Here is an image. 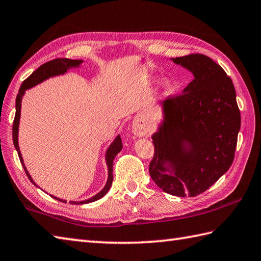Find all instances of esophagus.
<instances>
[{"instance_id":"1","label":"esophagus","mask_w":261,"mask_h":261,"mask_svg":"<svg viewBox=\"0 0 261 261\" xmlns=\"http://www.w3.org/2000/svg\"><path fill=\"white\" fill-rule=\"evenodd\" d=\"M132 130H133V134L135 136L142 137V136H145L147 133L151 130V126L148 125L145 118H143L142 116H138L134 120H133Z\"/></svg>"}]
</instances>
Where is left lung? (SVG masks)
<instances>
[{
	"label": "left lung",
	"instance_id": "obj_1",
	"mask_svg": "<svg viewBox=\"0 0 261 261\" xmlns=\"http://www.w3.org/2000/svg\"><path fill=\"white\" fill-rule=\"evenodd\" d=\"M173 62L193 72L194 80L182 93L162 102L164 121L152 136L148 171L164 193L195 197L233 163L241 115L232 80L216 62L197 53ZM164 163L173 168L171 173Z\"/></svg>",
	"mask_w": 261,
	"mask_h": 261
}]
</instances>
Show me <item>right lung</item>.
Returning a JSON list of instances; mask_svg holds the SVG:
<instances>
[{
  "label": "right lung",
  "instance_id": "obj_1",
  "mask_svg": "<svg viewBox=\"0 0 261 261\" xmlns=\"http://www.w3.org/2000/svg\"><path fill=\"white\" fill-rule=\"evenodd\" d=\"M82 63V61H77V60H67V58H56V60H53L47 62L45 64L40 65L37 70L31 74L30 76L27 77L24 81L21 84V87L19 89V93L17 95V100H15V116H14V120H13V127H12V137H13V144L15 150L18 152V155L20 159V162L22 163V167L24 169V171L28 175V178L31 182L34 185H36L34 182V180L31 179L29 172L27 171V169L24 167V163L22 160V156H21V153L19 150V145H18V129H19V120H20V110H21V99H22L24 91L27 89H29L31 87L36 86L40 82L44 81V80L48 79L50 76L54 75H58V74H64L70 67H75L79 66L80 64ZM121 148H123V143H121V138L118 135L116 137V140L113 142V144L109 146V148L107 150V153H106V160H107V164H108V181L106 184L105 188L100 191L99 194H97L93 197L89 198L87 200H82V201H70V204H88V203H92V201H95L100 199L101 197L108 193V190L111 187V184H113L114 180V175H113V166H114V159L116 158L117 154H118ZM54 197V196H53ZM55 199H58L56 197H54ZM60 201H64L66 203L65 200L63 199H58Z\"/></svg>",
  "mask_w": 261,
  "mask_h": 261
}]
</instances>
